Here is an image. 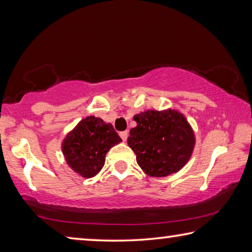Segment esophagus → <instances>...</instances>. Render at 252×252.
Listing matches in <instances>:
<instances>
[{"label":"esophagus","mask_w":252,"mask_h":252,"mask_svg":"<svg viewBox=\"0 0 252 252\" xmlns=\"http://www.w3.org/2000/svg\"><path fill=\"white\" fill-rule=\"evenodd\" d=\"M127 135H129V131H122V132H120V136H121V139L123 140V141H126Z\"/></svg>","instance_id":"1"}]
</instances>
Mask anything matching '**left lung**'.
I'll use <instances>...</instances> for the list:
<instances>
[{"mask_svg":"<svg viewBox=\"0 0 252 252\" xmlns=\"http://www.w3.org/2000/svg\"><path fill=\"white\" fill-rule=\"evenodd\" d=\"M127 144L136 162L151 177L178 172L190 159L194 147L193 131L177 111H146L134 117Z\"/></svg>","mask_w":252,"mask_h":252,"instance_id":"obj_1","label":"left lung"}]
</instances>
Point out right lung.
Returning <instances> with one entry per match:
<instances>
[{
	"instance_id": "obj_1",
	"label": "right lung",
	"mask_w": 252,
	"mask_h": 252,
	"mask_svg": "<svg viewBox=\"0 0 252 252\" xmlns=\"http://www.w3.org/2000/svg\"><path fill=\"white\" fill-rule=\"evenodd\" d=\"M121 141L112 125L100 118L88 117L66 135L62 151L75 172L92 178L103 168L106 152Z\"/></svg>"
}]
</instances>
